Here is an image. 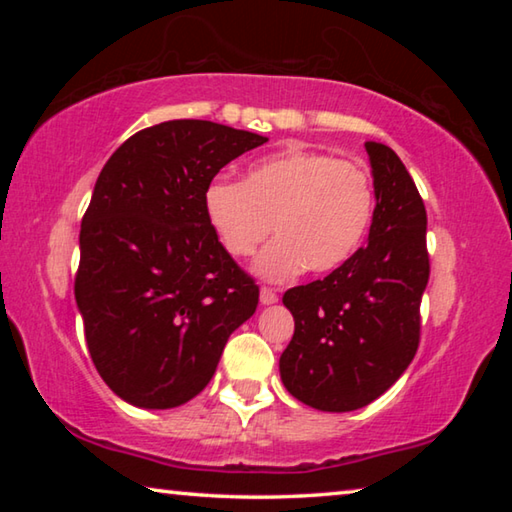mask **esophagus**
Instances as JSON below:
<instances>
[{
    "label": "esophagus",
    "mask_w": 512,
    "mask_h": 512,
    "mask_svg": "<svg viewBox=\"0 0 512 512\" xmlns=\"http://www.w3.org/2000/svg\"><path fill=\"white\" fill-rule=\"evenodd\" d=\"M259 302H262V305H275L277 293L273 289L262 287V289H259Z\"/></svg>",
    "instance_id": "34e87169"
}]
</instances>
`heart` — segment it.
<instances>
[{"mask_svg":"<svg viewBox=\"0 0 512 512\" xmlns=\"http://www.w3.org/2000/svg\"><path fill=\"white\" fill-rule=\"evenodd\" d=\"M205 219L232 257L253 255V271L284 282L309 266L332 273L357 255L375 214V189L366 171L334 155L284 149L255 160L235 183L214 178L203 196Z\"/></svg>","mask_w":512,"mask_h":512,"instance_id":"1","label":"heart"}]
</instances>
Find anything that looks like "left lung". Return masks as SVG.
<instances>
[{"label": "left lung", "mask_w": 512, "mask_h": 512, "mask_svg": "<svg viewBox=\"0 0 512 512\" xmlns=\"http://www.w3.org/2000/svg\"><path fill=\"white\" fill-rule=\"evenodd\" d=\"M366 151L375 187L368 244L323 280L282 298L296 320L280 357L282 384L302 404L329 413L370 404L409 368L429 282L418 187L391 146L366 142Z\"/></svg>", "instance_id": "8db88e82"}]
</instances>
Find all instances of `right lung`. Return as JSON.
<instances>
[{
  "instance_id": "add662e5",
  "label": "right lung",
  "mask_w": 512,
  "mask_h": 512,
  "mask_svg": "<svg viewBox=\"0 0 512 512\" xmlns=\"http://www.w3.org/2000/svg\"><path fill=\"white\" fill-rule=\"evenodd\" d=\"M268 137L203 119L144 128L101 169L74 296L90 357L121 400L173 409L210 384L259 289L205 219L207 185Z\"/></svg>"
}]
</instances>
